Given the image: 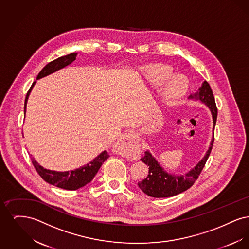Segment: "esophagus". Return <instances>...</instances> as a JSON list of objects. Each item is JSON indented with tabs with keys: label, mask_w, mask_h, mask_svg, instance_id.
Instances as JSON below:
<instances>
[{
	"label": "esophagus",
	"mask_w": 249,
	"mask_h": 249,
	"mask_svg": "<svg viewBox=\"0 0 249 249\" xmlns=\"http://www.w3.org/2000/svg\"><path fill=\"white\" fill-rule=\"evenodd\" d=\"M138 138L134 133L128 132L125 133L123 135H121V137L119 138L117 142V145L119 148H121L122 153L127 156H130L133 150V147L138 144Z\"/></svg>",
	"instance_id": "esophagus-1"
}]
</instances>
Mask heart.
Masks as SVG:
<instances>
[{
	"instance_id": "1",
	"label": "heart",
	"mask_w": 249,
	"mask_h": 249,
	"mask_svg": "<svg viewBox=\"0 0 249 249\" xmlns=\"http://www.w3.org/2000/svg\"><path fill=\"white\" fill-rule=\"evenodd\" d=\"M142 73L152 87H160L164 84L160 98L170 104L183 98L189 90V81L182 75H175V71L167 65L152 63L142 68Z\"/></svg>"
}]
</instances>
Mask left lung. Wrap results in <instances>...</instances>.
<instances>
[{
	"instance_id": "1",
	"label": "left lung",
	"mask_w": 249,
	"mask_h": 249,
	"mask_svg": "<svg viewBox=\"0 0 249 249\" xmlns=\"http://www.w3.org/2000/svg\"><path fill=\"white\" fill-rule=\"evenodd\" d=\"M189 100L200 101L201 104L208 107L211 112L213 119V136L210 142L209 148L201 160L194 166V168L187 172L185 175L180 176L168 173L156 160L154 156L150 153V151L146 150L141 160L149 167V171L147 177L142 179V181L138 182V186L143 193L150 197L167 198L178 195L185 190H189L201 174V170L203 169L204 164L212 150L213 130L216 122L217 109L214 103V97L210 85L206 81H203L199 89L195 93L189 96Z\"/></svg>"
}]
</instances>
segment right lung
<instances>
[{"instance_id": "right-lung-1", "label": "right lung", "mask_w": 249, "mask_h": 249, "mask_svg": "<svg viewBox=\"0 0 249 249\" xmlns=\"http://www.w3.org/2000/svg\"><path fill=\"white\" fill-rule=\"evenodd\" d=\"M75 57H76V53H71V54L62 56L59 59L49 62L38 73L36 79L37 80L41 79L45 76H48L49 74L70 65L73 60H75ZM36 83V81L33 83L31 89H29L28 93L26 95L25 104H24V115L26 114L27 102H28L29 96H30V93ZM108 157H109V155L105 150L94 158L90 162L87 163L86 165L81 166V167L71 170V171H65V172L48 170V169L44 168L43 166L40 165L35 160V158L32 157L31 160L33 161V164L35 165L37 173L39 174V176L43 178L46 182H48V184L56 186V187L63 189V190H75L86 186L94 178L99 169L101 168L102 164L107 160Z\"/></svg>"}]
</instances>
